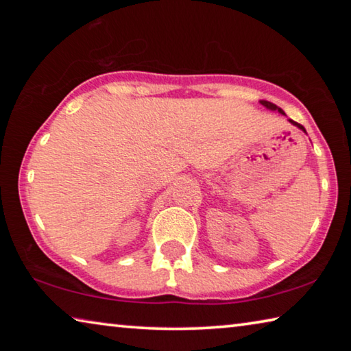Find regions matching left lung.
<instances>
[{
  "label": "left lung",
  "instance_id": "1",
  "mask_svg": "<svg viewBox=\"0 0 351 351\" xmlns=\"http://www.w3.org/2000/svg\"><path fill=\"white\" fill-rule=\"evenodd\" d=\"M260 104H261V105H263L266 110H271V111H277V112H280V114H285V111H283L282 108H278V106H277L276 104H272V102H268V100H260ZM289 122H291V123H293V125H295V127H297V128H299V130H302V132H304V133H306V132H305V128H304V127H302V125H300V123H297V122H294V121H291V119H289Z\"/></svg>",
  "mask_w": 351,
  "mask_h": 351
}]
</instances>
